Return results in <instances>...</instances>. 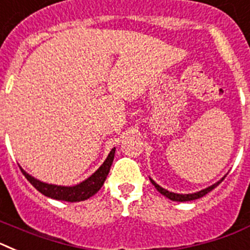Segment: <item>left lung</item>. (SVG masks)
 <instances>
[{"instance_id": "8db88e82", "label": "left lung", "mask_w": 250, "mask_h": 250, "mask_svg": "<svg viewBox=\"0 0 250 250\" xmlns=\"http://www.w3.org/2000/svg\"><path fill=\"white\" fill-rule=\"evenodd\" d=\"M223 179H224V178H223ZM223 179H222V180H220V182L216 183V184H214V185H211V187H209V188H207V189H204V190H200V191H198V193H194V194H184V195H183V194H175V193H171V191L165 190V189H163V188H161V187H159V185L156 184V183L154 182V180H151V179H150V180H151L152 185H154V187L156 188V190H158L159 193L163 194V195L167 196V198H169L170 200H173V202H190V200L199 199V198H202V196L207 195V194L209 193V191L213 190L214 188H216V187H218V185L220 184V183L223 182Z\"/></svg>"}]
</instances>
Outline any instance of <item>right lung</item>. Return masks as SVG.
<instances>
[{"instance_id": "add662e5", "label": "right lung", "mask_w": 250, "mask_h": 250, "mask_svg": "<svg viewBox=\"0 0 250 250\" xmlns=\"http://www.w3.org/2000/svg\"><path fill=\"white\" fill-rule=\"evenodd\" d=\"M114 156L115 147L110 151L109 156L104 161V164L99 167L98 171H95L89 179H86L85 182L80 183L79 185H75V187H57V185L46 184V183L39 182L37 179L28 175L25 170L21 169V171L28 182L45 196L52 198V199L65 200V202L71 203L81 202V200L89 199L90 196H92L100 190V188L103 187L104 182L106 180V176L109 174L110 167H111L112 161H114Z\"/></svg>"}]
</instances>
